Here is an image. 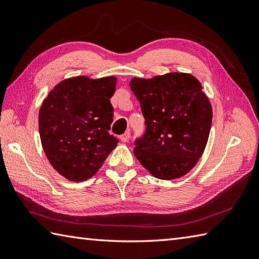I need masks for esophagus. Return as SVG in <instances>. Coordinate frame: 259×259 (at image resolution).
I'll return each instance as SVG.
<instances>
[{
	"instance_id": "esophagus-1",
	"label": "esophagus",
	"mask_w": 259,
	"mask_h": 259,
	"mask_svg": "<svg viewBox=\"0 0 259 259\" xmlns=\"http://www.w3.org/2000/svg\"><path fill=\"white\" fill-rule=\"evenodd\" d=\"M129 138H130V133H129V131H126V133H124L122 136H120V139H121V141H122V142H128Z\"/></svg>"
}]
</instances>
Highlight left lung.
Segmentation results:
<instances>
[{"label":"left lung","mask_w":259,"mask_h":259,"mask_svg":"<svg viewBox=\"0 0 259 259\" xmlns=\"http://www.w3.org/2000/svg\"><path fill=\"white\" fill-rule=\"evenodd\" d=\"M146 130L134 153L156 178H180L195 167L207 145L212 109L200 82L187 73L134 78Z\"/></svg>","instance_id":"obj_1"}]
</instances>
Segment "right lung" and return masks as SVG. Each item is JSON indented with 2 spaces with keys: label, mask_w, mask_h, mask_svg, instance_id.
Wrapping results in <instances>:
<instances>
[{
  "label": "right lung",
  "mask_w": 259,
  "mask_h": 259,
  "mask_svg": "<svg viewBox=\"0 0 259 259\" xmlns=\"http://www.w3.org/2000/svg\"><path fill=\"white\" fill-rule=\"evenodd\" d=\"M117 79L76 76L60 82L38 113L43 150L52 167L71 181L91 178L119 140L110 135V98Z\"/></svg>",
  "instance_id": "right-lung-1"
}]
</instances>
